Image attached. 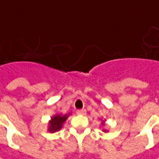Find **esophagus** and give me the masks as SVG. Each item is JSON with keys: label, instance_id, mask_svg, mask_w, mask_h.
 Here are the masks:
<instances>
[{"label": "esophagus", "instance_id": "1", "mask_svg": "<svg viewBox=\"0 0 159 159\" xmlns=\"http://www.w3.org/2000/svg\"><path fill=\"white\" fill-rule=\"evenodd\" d=\"M77 114L78 115H86V110H84V109H82V110H78L77 111Z\"/></svg>", "mask_w": 159, "mask_h": 159}]
</instances>
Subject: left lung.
<instances>
[{
  "label": "left lung",
  "mask_w": 159,
  "mask_h": 159,
  "mask_svg": "<svg viewBox=\"0 0 159 159\" xmlns=\"http://www.w3.org/2000/svg\"><path fill=\"white\" fill-rule=\"evenodd\" d=\"M104 131H105V130H104Z\"/></svg>",
  "instance_id": "obj_1"
}]
</instances>
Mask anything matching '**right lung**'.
Instances as JSON below:
<instances>
[{
    "instance_id": "right-lung-1",
    "label": "right lung",
    "mask_w": 159,
    "mask_h": 159,
    "mask_svg": "<svg viewBox=\"0 0 159 159\" xmlns=\"http://www.w3.org/2000/svg\"><path fill=\"white\" fill-rule=\"evenodd\" d=\"M68 116H70V113L67 115H61V114H57L55 116H53L50 121H49V125H48V132L50 133H55V132L59 131L64 121L67 119Z\"/></svg>"
}]
</instances>
